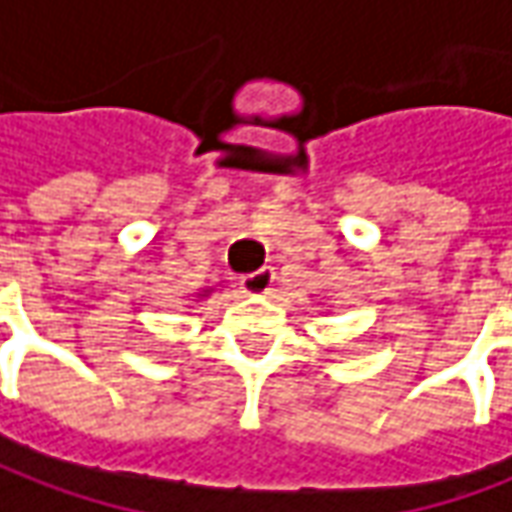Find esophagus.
I'll use <instances>...</instances> for the list:
<instances>
[{"label":"esophagus","instance_id":"esophagus-1","mask_svg":"<svg viewBox=\"0 0 512 512\" xmlns=\"http://www.w3.org/2000/svg\"><path fill=\"white\" fill-rule=\"evenodd\" d=\"M271 285H274V269H271V266H263V269H257L252 271V274L241 277L243 291H246V294H255V297L269 294Z\"/></svg>","mask_w":512,"mask_h":512}]
</instances>
